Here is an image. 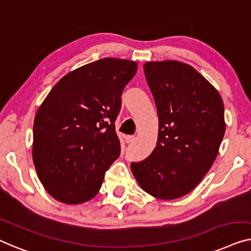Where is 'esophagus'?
<instances>
[{
    "label": "esophagus",
    "mask_w": 251,
    "mask_h": 251,
    "mask_svg": "<svg viewBox=\"0 0 251 251\" xmlns=\"http://www.w3.org/2000/svg\"><path fill=\"white\" fill-rule=\"evenodd\" d=\"M125 140H126L127 143H132V142H134V140H135V136H134V135H127V136H125Z\"/></svg>",
    "instance_id": "obj_1"
}]
</instances>
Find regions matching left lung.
I'll use <instances>...</instances> for the list:
<instances>
[{
  "label": "left lung",
  "mask_w": 251,
  "mask_h": 251,
  "mask_svg": "<svg viewBox=\"0 0 251 251\" xmlns=\"http://www.w3.org/2000/svg\"><path fill=\"white\" fill-rule=\"evenodd\" d=\"M157 107L156 148L130 168L141 188L159 199L191 192L216 159L225 133L224 104L215 87L177 61L143 67Z\"/></svg>",
  "instance_id": "8db88e82"
}]
</instances>
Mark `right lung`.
<instances>
[{"label":"right lung","instance_id":"1","mask_svg":"<svg viewBox=\"0 0 251 251\" xmlns=\"http://www.w3.org/2000/svg\"><path fill=\"white\" fill-rule=\"evenodd\" d=\"M135 62L105 58L67 74L35 116L33 160L45 190L65 203L89 201L121 154L115 122Z\"/></svg>","mask_w":251,"mask_h":251}]
</instances>
